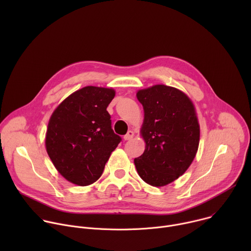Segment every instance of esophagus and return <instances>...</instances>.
I'll return each instance as SVG.
<instances>
[{"mask_svg": "<svg viewBox=\"0 0 251 251\" xmlns=\"http://www.w3.org/2000/svg\"><path fill=\"white\" fill-rule=\"evenodd\" d=\"M133 137H134V132L130 130V131H128L127 134L124 136V140H125V141H128V140H131Z\"/></svg>", "mask_w": 251, "mask_h": 251, "instance_id": "34e87169", "label": "esophagus"}]
</instances>
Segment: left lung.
<instances>
[{
  "label": "left lung",
  "instance_id": "obj_1",
  "mask_svg": "<svg viewBox=\"0 0 251 251\" xmlns=\"http://www.w3.org/2000/svg\"><path fill=\"white\" fill-rule=\"evenodd\" d=\"M144 108L141 134L144 153L134 159L141 178L153 187L182 176L196 157L200 125L191 99L175 87L158 84L137 92Z\"/></svg>",
  "mask_w": 251,
  "mask_h": 251
}]
</instances>
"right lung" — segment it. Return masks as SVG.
I'll list each match as a JSON object with an SVG mask.
<instances>
[{
  "label": "right lung",
  "instance_id": "obj_1",
  "mask_svg": "<svg viewBox=\"0 0 251 251\" xmlns=\"http://www.w3.org/2000/svg\"><path fill=\"white\" fill-rule=\"evenodd\" d=\"M114 96L112 88L86 86L53 111L46 135L47 152L68 182L78 186L96 182L121 142L106 110Z\"/></svg>",
  "mask_w": 251,
  "mask_h": 251
}]
</instances>
